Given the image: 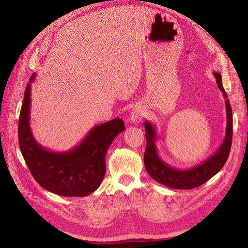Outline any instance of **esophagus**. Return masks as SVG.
<instances>
[{
  "mask_svg": "<svg viewBox=\"0 0 248 248\" xmlns=\"http://www.w3.org/2000/svg\"><path fill=\"white\" fill-rule=\"evenodd\" d=\"M143 115H144L143 109H141L140 108H134L132 110H131L130 120L132 121V123H135V121H139L143 118Z\"/></svg>",
  "mask_w": 248,
  "mask_h": 248,
  "instance_id": "1",
  "label": "esophagus"
}]
</instances>
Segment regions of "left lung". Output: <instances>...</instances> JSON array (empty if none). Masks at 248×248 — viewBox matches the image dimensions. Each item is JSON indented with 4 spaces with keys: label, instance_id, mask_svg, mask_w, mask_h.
<instances>
[{
    "label": "left lung",
    "instance_id": "1",
    "mask_svg": "<svg viewBox=\"0 0 248 248\" xmlns=\"http://www.w3.org/2000/svg\"><path fill=\"white\" fill-rule=\"evenodd\" d=\"M213 75L217 78L219 91L223 93V96L226 99L225 103L226 114H227V125H226L225 139L222 145L209 159L196 166L186 168V170H177V168L166 164L157 154L155 145L157 135L155 127L150 121H145L144 127L146 130L145 136L147 140L144 155L145 168L152 179H155L156 182L167 187L191 189L202 186L204 182H207L209 179L217 175L222 170L228 159L231 143H232V110H231L229 100L227 99V93H226L223 87L222 76L217 71H214Z\"/></svg>",
    "mask_w": 248,
    "mask_h": 248
}]
</instances>
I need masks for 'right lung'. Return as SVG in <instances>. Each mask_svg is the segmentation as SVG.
<instances>
[{"instance_id":"add662e5","label":"right lung","mask_w":248,"mask_h":248,"mask_svg":"<svg viewBox=\"0 0 248 248\" xmlns=\"http://www.w3.org/2000/svg\"><path fill=\"white\" fill-rule=\"evenodd\" d=\"M31 76L26 86L19 118V145L35 180L46 191L66 197H84L93 193L105 175V155L109 145L124 130V120L115 118L94 125L78 146L55 152L37 143L30 127Z\"/></svg>"}]
</instances>
